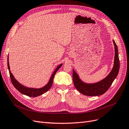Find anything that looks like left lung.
Masks as SVG:
<instances>
[{"instance_id": "8db88e82", "label": "left lung", "mask_w": 129, "mask_h": 129, "mask_svg": "<svg viewBox=\"0 0 129 129\" xmlns=\"http://www.w3.org/2000/svg\"><path fill=\"white\" fill-rule=\"evenodd\" d=\"M115 47L114 64L110 73L101 81L94 84H86L80 80L78 74L73 70V80L74 86L79 92L87 96H99L106 93L109 88L119 70V60L117 46L113 40Z\"/></svg>"}]
</instances>
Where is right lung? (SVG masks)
<instances>
[{"label": "right lung", "instance_id": "right-lung-1", "mask_svg": "<svg viewBox=\"0 0 129 129\" xmlns=\"http://www.w3.org/2000/svg\"><path fill=\"white\" fill-rule=\"evenodd\" d=\"M61 65H62V64L58 66V67L56 69L55 71H54L53 73H52V76L50 79V80L47 85H46L45 86L42 87V88H31L26 87L25 86L22 85L21 84H20V83L14 78L13 75L11 72V71H10V68L9 61V56H8V57H7V66H8V69H9V70L10 76L11 81L12 82V84H13V86L15 87V88L21 93H22L24 95H26L27 96H28L29 97H37L47 92V91L51 88V87L52 85L53 80L54 76H55V74H56L57 71L59 70V69L60 68Z\"/></svg>", "mask_w": 129, "mask_h": 129}]
</instances>
